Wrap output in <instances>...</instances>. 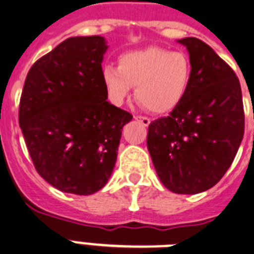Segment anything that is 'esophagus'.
I'll use <instances>...</instances> for the list:
<instances>
[{"instance_id":"34e87169","label":"esophagus","mask_w":254,"mask_h":254,"mask_svg":"<svg viewBox=\"0 0 254 254\" xmlns=\"http://www.w3.org/2000/svg\"><path fill=\"white\" fill-rule=\"evenodd\" d=\"M134 119H135V120H137V121H141L143 127H148V125H150V119H147V117L134 116Z\"/></svg>"}]
</instances>
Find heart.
Wrapping results in <instances>:
<instances>
[{
    "mask_svg": "<svg viewBox=\"0 0 254 254\" xmlns=\"http://www.w3.org/2000/svg\"><path fill=\"white\" fill-rule=\"evenodd\" d=\"M102 78L109 98L121 103L135 86V98L154 113L176 108L190 83L191 65L183 52L150 48L121 55L119 66L106 65Z\"/></svg>",
    "mask_w": 254,
    "mask_h": 254,
    "instance_id": "obj_1",
    "label": "heart"
}]
</instances>
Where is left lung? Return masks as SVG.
Returning <instances> with one entry per match:
<instances>
[{
	"label": "left lung",
	"instance_id": "8db88e82",
	"mask_svg": "<svg viewBox=\"0 0 254 254\" xmlns=\"http://www.w3.org/2000/svg\"><path fill=\"white\" fill-rule=\"evenodd\" d=\"M185 45L188 91L170 116L148 125L147 148L163 185L177 194L213 188L234 162L244 135L241 87L234 70L197 38Z\"/></svg>",
	"mask_w": 254,
	"mask_h": 254
}]
</instances>
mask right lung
<instances>
[{"instance_id": "1", "label": "right lung", "mask_w": 254, "mask_h": 254, "mask_svg": "<svg viewBox=\"0 0 254 254\" xmlns=\"http://www.w3.org/2000/svg\"><path fill=\"white\" fill-rule=\"evenodd\" d=\"M102 36L69 38L32 65L19 125L38 174L64 193L88 195L109 180L130 113L107 102Z\"/></svg>"}]
</instances>
